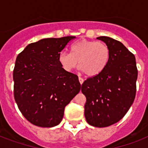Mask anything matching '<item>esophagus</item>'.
<instances>
[{
	"mask_svg": "<svg viewBox=\"0 0 148 148\" xmlns=\"http://www.w3.org/2000/svg\"><path fill=\"white\" fill-rule=\"evenodd\" d=\"M78 80H79V82H80V84H82L84 83L83 78H81V77H78Z\"/></svg>",
	"mask_w": 148,
	"mask_h": 148,
	"instance_id": "esophagus-1",
	"label": "esophagus"
}]
</instances>
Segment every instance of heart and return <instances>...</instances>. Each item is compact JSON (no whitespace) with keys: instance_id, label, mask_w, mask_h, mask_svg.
<instances>
[{"instance_id":"heart-1","label":"heart","mask_w":148,"mask_h":148,"mask_svg":"<svg viewBox=\"0 0 148 148\" xmlns=\"http://www.w3.org/2000/svg\"><path fill=\"white\" fill-rule=\"evenodd\" d=\"M109 48L101 41L81 40L71 46V53L60 52L58 61L63 69L71 72L78 64L80 70L87 76L95 77L101 74L109 60Z\"/></svg>"}]
</instances>
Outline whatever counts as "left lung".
I'll list each match as a JSON object with an SVG mask.
<instances>
[{
  "mask_svg": "<svg viewBox=\"0 0 148 148\" xmlns=\"http://www.w3.org/2000/svg\"><path fill=\"white\" fill-rule=\"evenodd\" d=\"M109 48L107 66L81 86L85 95L84 116L91 126L105 127L122 119L136 95L138 69L135 57L121 42L109 37L97 38Z\"/></svg>",
  "mask_w": 148,
  "mask_h": 148,
  "instance_id": "left-lung-1",
  "label": "left lung"
}]
</instances>
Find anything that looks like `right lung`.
<instances>
[{
    "label": "right lung",
    "instance_id": "add662e5",
    "mask_svg": "<svg viewBox=\"0 0 148 148\" xmlns=\"http://www.w3.org/2000/svg\"><path fill=\"white\" fill-rule=\"evenodd\" d=\"M74 38L41 39L17 57L13 72L15 101L23 116L36 126L58 125L64 108L80 92L78 77L65 71L58 61L60 52Z\"/></svg>",
    "mask_w": 148,
    "mask_h": 148
}]
</instances>
